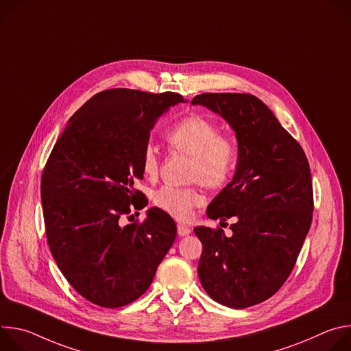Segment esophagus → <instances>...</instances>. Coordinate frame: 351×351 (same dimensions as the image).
Masks as SVG:
<instances>
[{"label": "esophagus", "instance_id": "34e87169", "mask_svg": "<svg viewBox=\"0 0 351 351\" xmlns=\"http://www.w3.org/2000/svg\"><path fill=\"white\" fill-rule=\"evenodd\" d=\"M191 233V229L189 228V226H186V225H182V223H179L178 225V234L182 237V236H187V234H190Z\"/></svg>", "mask_w": 351, "mask_h": 351}]
</instances>
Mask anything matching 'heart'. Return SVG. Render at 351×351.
<instances>
[{"label": "heart", "instance_id": "b5f03b06", "mask_svg": "<svg viewBox=\"0 0 351 351\" xmlns=\"http://www.w3.org/2000/svg\"><path fill=\"white\" fill-rule=\"evenodd\" d=\"M168 143L191 157L190 179L202 182L208 187L223 186L233 175L239 148L233 138L221 136V129L213 121L190 115L180 119L167 134ZM141 169L145 178L154 179L158 175L160 158L157 148L147 144L141 154ZM154 204L176 219H190L195 207L203 206L206 198L195 187L182 189L162 186L153 195Z\"/></svg>", "mask_w": 351, "mask_h": 351}]
</instances>
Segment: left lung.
<instances>
[{"label": "left lung", "instance_id": "obj_1", "mask_svg": "<svg viewBox=\"0 0 351 351\" xmlns=\"http://www.w3.org/2000/svg\"><path fill=\"white\" fill-rule=\"evenodd\" d=\"M222 117L236 134L239 158L232 180L207 208L222 229L197 226L203 243L198 278L207 294L230 308L274 295L290 275L313 219V180L300 144L252 94L204 93L191 99Z\"/></svg>", "mask_w": 351, "mask_h": 351}]
</instances>
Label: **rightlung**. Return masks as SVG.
<instances>
[{"mask_svg": "<svg viewBox=\"0 0 351 351\" xmlns=\"http://www.w3.org/2000/svg\"><path fill=\"white\" fill-rule=\"evenodd\" d=\"M179 103L186 101L176 93H98L69 119L47 161L48 245L66 280L93 304L134 302L176 239L175 221L160 208H149L141 223L125 225L122 215L147 206L133 187L143 179V149L158 118Z\"/></svg>", "mask_w": 351, "mask_h": 351, "instance_id": "add662e5", "label": "right lung"}]
</instances>
